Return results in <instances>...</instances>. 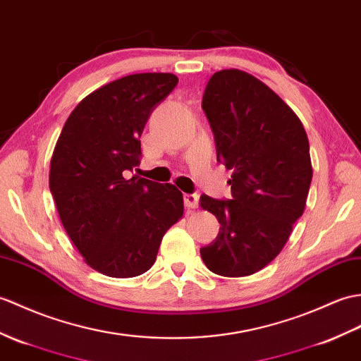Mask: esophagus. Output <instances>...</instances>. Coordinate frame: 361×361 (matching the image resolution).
<instances>
[{"label":"esophagus","mask_w":361,"mask_h":361,"mask_svg":"<svg viewBox=\"0 0 361 361\" xmlns=\"http://www.w3.org/2000/svg\"><path fill=\"white\" fill-rule=\"evenodd\" d=\"M198 195L197 194H186L184 195V204L189 209H195L198 206Z\"/></svg>","instance_id":"1"}]
</instances>
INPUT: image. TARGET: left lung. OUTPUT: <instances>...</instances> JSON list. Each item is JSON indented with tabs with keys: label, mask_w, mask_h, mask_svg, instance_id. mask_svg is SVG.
Masks as SVG:
<instances>
[{
	"label": "left lung",
	"mask_w": 361,
	"mask_h": 361,
	"mask_svg": "<svg viewBox=\"0 0 361 361\" xmlns=\"http://www.w3.org/2000/svg\"><path fill=\"white\" fill-rule=\"evenodd\" d=\"M201 107L216 161L233 172L232 200L200 197V206L221 224L200 254L216 275H252L281 252L303 215L312 181L306 130L272 89L238 69L212 75Z\"/></svg>",
	"instance_id": "obj_1"
}]
</instances>
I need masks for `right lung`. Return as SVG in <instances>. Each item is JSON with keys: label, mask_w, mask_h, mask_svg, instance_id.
Returning a JSON list of instances; mask_svg holds the SVG:
<instances>
[{"label": "right lung", "mask_w": 361, "mask_h": 361, "mask_svg": "<svg viewBox=\"0 0 361 361\" xmlns=\"http://www.w3.org/2000/svg\"><path fill=\"white\" fill-rule=\"evenodd\" d=\"M177 82L173 73L109 82L73 109L56 141L50 192L67 235L103 275L149 271L166 231L183 216V194L173 184L129 178L140 164L142 129Z\"/></svg>", "instance_id": "obj_1"}]
</instances>
